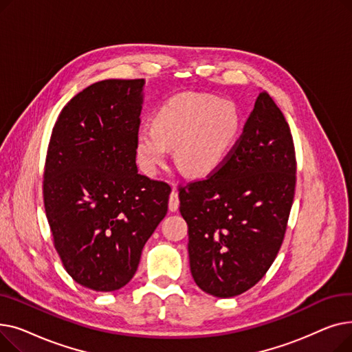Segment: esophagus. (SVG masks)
<instances>
[{
    "instance_id": "34e87169",
    "label": "esophagus",
    "mask_w": 352,
    "mask_h": 352,
    "mask_svg": "<svg viewBox=\"0 0 352 352\" xmlns=\"http://www.w3.org/2000/svg\"><path fill=\"white\" fill-rule=\"evenodd\" d=\"M178 207H179V198H178V192L175 191V187H174V184H173V192L170 194L168 208H170V211L175 212L178 210Z\"/></svg>"
}]
</instances>
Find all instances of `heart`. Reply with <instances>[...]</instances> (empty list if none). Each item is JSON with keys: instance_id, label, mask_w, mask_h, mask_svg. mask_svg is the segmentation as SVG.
Listing matches in <instances>:
<instances>
[{"instance_id": "1", "label": "heart", "mask_w": 352, "mask_h": 352, "mask_svg": "<svg viewBox=\"0 0 352 352\" xmlns=\"http://www.w3.org/2000/svg\"><path fill=\"white\" fill-rule=\"evenodd\" d=\"M239 114L228 100L206 92H181L166 100L135 134L141 170L155 175L175 146V162L192 177H207L226 161L239 131Z\"/></svg>"}]
</instances>
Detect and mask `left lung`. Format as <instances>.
I'll use <instances>...</instances> for the list:
<instances>
[{
  "instance_id": "obj_1",
  "label": "left lung",
  "mask_w": 352,
  "mask_h": 352,
  "mask_svg": "<svg viewBox=\"0 0 352 352\" xmlns=\"http://www.w3.org/2000/svg\"><path fill=\"white\" fill-rule=\"evenodd\" d=\"M291 129L268 92L219 168L179 188L195 284L218 298L260 281L278 254L295 192Z\"/></svg>"
}]
</instances>
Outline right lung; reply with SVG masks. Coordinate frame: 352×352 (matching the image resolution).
Instances as JSON below:
<instances>
[{"mask_svg":"<svg viewBox=\"0 0 352 352\" xmlns=\"http://www.w3.org/2000/svg\"><path fill=\"white\" fill-rule=\"evenodd\" d=\"M144 80H104L74 97L52 128L44 207L54 247L72 280L117 291L168 211L171 187L138 174L135 134Z\"/></svg>","mask_w":352,"mask_h":352,"instance_id":"add662e5","label":"right lung"}]
</instances>
